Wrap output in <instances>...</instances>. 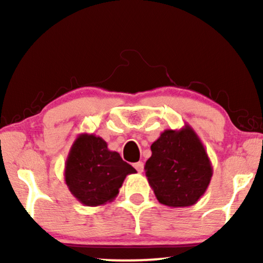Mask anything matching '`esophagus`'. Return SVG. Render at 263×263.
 Returning a JSON list of instances; mask_svg holds the SVG:
<instances>
[{"label":"esophagus","mask_w":263,"mask_h":263,"mask_svg":"<svg viewBox=\"0 0 263 263\" xmlns=\"http://www.w3.org/2000/svg\"><path fill=\"white\" fill-rule=\"evenodd\" d=\"M134 167L136 168V171L141 174V172L143 171V163L142 161H138V163L134 164Z\"/></svg>","instance_id":"obj_1"}]
</instances>
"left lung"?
Returning a JSON list of instances; mask_svg holds the SVG:
<instances>
[{
	"label": "left lung",
	"mask_w": 263,
	"mask_h": 263,
	"mask_svg": "<svg viewBox=\"0 0 263 263\" xmlns=\"http://www.w3.org/2000/svg\"><path fill=\"white\" fill-rule=\"evenodd\" d=\"M146 177L160 203L168 207L195 204L206 193L213 167L203 143L189 124L166 129L151 146Z\"/></svg>",
	"instance_id": "8db88e82"
}]
</instances>
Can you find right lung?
I'll return each instance as SVG.
<instances>
[{
    "label": "right lung",
    "mask_w": 263,
    "mask_h": 263,
    "mask_svg": "<svg viewBox=\"0 0 263 263\" xmlns=\"http://www.w3.org/2000/svg\"><path fill=\"white\" fill-rule=\"evenodd\" d=\"M136 174L120 153L95 134L82 133L75 139L64 165V181L79 202L88 207L111 202L128 175Z\"/></svg>",
    "instance_id": "1"
}]
</instances>
